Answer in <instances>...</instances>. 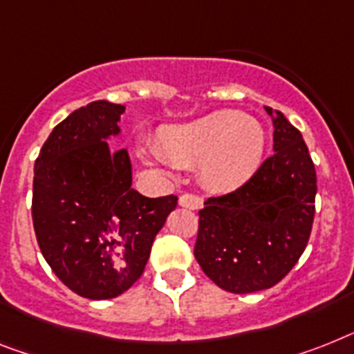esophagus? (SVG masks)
<instances>
[{"label":"esophagus","mask_w":354,"mask_h":354,"mask_svg":"<svg viewBox=\"0 0 354 354\" xmlns=\"http://www.w3.org/2000/svg\"><path fill=\"white\" fill-rule=\"evenodd\" d=\"M179 204L188 209H201L204 204V198L201 197V195H195V194H184L180 195Z\"/></svg>","instance_id":"1"}]
</instances>
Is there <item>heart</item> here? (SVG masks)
Here are the masks:
<instances>
[{
	"instance_id": "heart-1",
	"label": "heart",
	"mask_w": 354,
	"mask_h": 354,
	"mask_svg": "<svg viewBox=\"0 0 354 354\" xmlns=\"http://www.w3.org/2000/svg\"><path fill=\"white\" fill-rule=\"evenodd\" d=\"M264 130L255 119L235 110L213 112L162 133L160 153L183 166H198L208 186L232 189L248 180L261 166Z\"/></svg>"
}]
</instances>
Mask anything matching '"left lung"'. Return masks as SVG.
<instances>
[{
  "instance_id": "left-lung-1",
  "label": "left lung",
  "mask_w": 354,
  "mask_h": 354,
  "mask_svg": "<svg viewBox=\"0 0 354 354\" xmlns=\"http://www.w3.org/2000/svg\"><path fill=\"white\" fill-rule=\"evenodd\" d=\"M275 153L230 194L209 197L198 212L195 259L230 293L273 288L299 262L315 218L317 171L302 133L266 106Z\"/></svg>"
}]
</instances>
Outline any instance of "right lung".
I'll return each instance as SVG.
<instances>
[{
  "label": "right lung",
  "mask_w": 354,
  "mask_h": 354,
  "mask_svg": "<svg viewBox=\"0 0 354 354\" xmlns=\"http://www.w3.org/2000/svg\"><path fill=\"white\" fill-rule=\"evenodd\" d=\"M122 104L93 101L52 130L34 165L32 223L57 279L79 297H119L145 271L177 195L131 188L127 150H110Z\"/></svg>",
  "instance_id": "add662e5"
}]
</instances>
